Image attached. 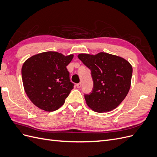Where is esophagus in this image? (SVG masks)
<instances>
[{"label": "esophagus", "mask_w": 157, "mask_h": 157, "mask_svg": "<svg viewBox=\"0 0 157 157\" xmlns=\"http://www.w3.org/2000/svg\"><path fill=\"white\" fill-rule=\"evenodd\" d=\"M76 86H77V87L78 88H80V87H81V82L77 84V85H76Z\"/></svg>", "instance_id": "esophagus-1"}]
</instances>
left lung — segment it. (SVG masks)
Wrapping results in <instances>:
<instances>
[{
	"label": "left lung",
	"mask_w": 157,
	"mask_h": 157,
	"mask_svg": "<svg viewBox=\"0 0 157 157\" xmlns=\"http://www.w3.org/2000/svg\"><path fill=\"white\" fill-rule=\"evenodd\" d=\"M78 59L91 70L94 87L84 98L88 106L98 113L111 111L124 100L131 86L132 67L120 56L99 52L80 54Z\"/></svg>",
	"instance_id": "obj_1"
}]
</instances>
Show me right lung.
Listing matches in <instances>:
<instances>
[{"label":"right lung","instance_id":"1","mask_svg":"<svg viewBox=\"0 0 157 157\" xmlns=\"http://www.w3.org/2000/svg\"><path fill=\"white\" fill-rule=\"evenodd\" d=\"M73 57L50 51L33 56L23 63V87L35 106L51 112L63 105L74 86L66 67Z\"/></svg>","mask_w":157,"mask_h":157}]
</instances>
